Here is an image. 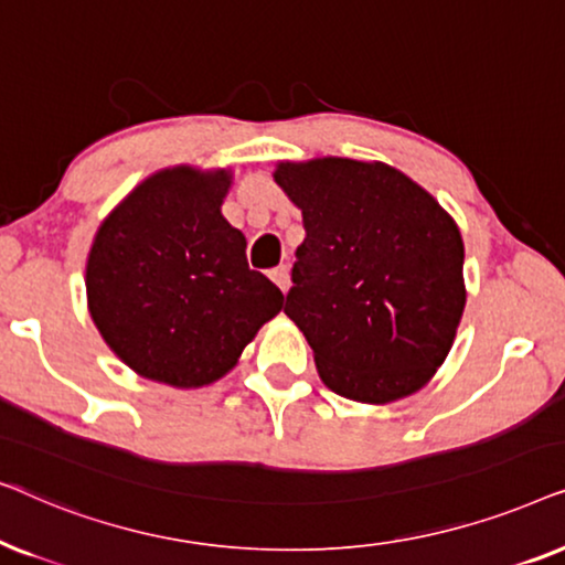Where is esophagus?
<instances>
[{"instance_id": "obj_1", "label": "esophagus", "mask_w": 565, "mask_h": 565, "mask_svg": "<svg viewBox=\"0 0 565 565\" xmlns=\"http://www.w3.org/2000/svg\"><path fill=\"white\" fill-rule=\"evenodd\" d=\"M269 277H273V280H275V285H277V288H280L282 292L290 288V269H288V267H285V265H280V267H275V269H273V273H269Z\"/></svg>"}]
</instances>
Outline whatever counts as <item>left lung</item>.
<instances>
[{"label": "left lung", "instance_id": "8db88e82", "mask_svg": "<svg viewBox=\"0 0 565 565\" xmlns=\"http://www.w3.org/2000/svg\"><path fill=\"white\" fill-rule=\"evenodd\" d=\"M273 177L303 213L285 313L323 385L375 406L424 388L466 308L458 223L383 161H280Z\"/></svg>", "mask_w": 565, "mask_h": 565}]
</instances>
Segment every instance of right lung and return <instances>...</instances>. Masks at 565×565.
Returning <instances> with one entry per match:
<instances>
[{
	"label": "right lung",
	"mask_w": 565,
	"mask_h": 565,
	"mask_svg": "<svg viewBox=\"0 0 565 565\" xmlns=\"http://www.w3.org/2000/svg\"><path fill=\"white\" fill-rule=\"evenodd\" d=\"M231 169L177 164L136 184L97 228L87 306L105 344L149 381L203 388L282 311V292L246 262L223 218Z\"/></svg>",
	"instance_id": "add662e5"
}]
</instances>
